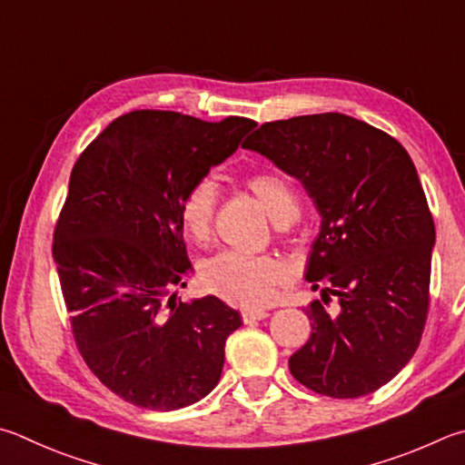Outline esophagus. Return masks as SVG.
Instances as JSON below:
<instances>
[{"label":"esophagus","mask_w":465,"mask_h":465,"mask_svg":"<svg viewBox=\"0 0 465 465\" xmlns=\"http://www.w3.org/2000/svg\"><path fill=\"white\" fill-rule=\"evenodd\" d=\"M266 317H268L266 309H246V311H242L243 323H254V321L266 319Z\"/></svg>","instance_id":"1"}]
</instances>
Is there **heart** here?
<instances>
[{"mask_svg": "<svg viewBox=\"0 0 465 465\" xmlns=\"http://www.w3.org/2000/svg\"><path fill=\"white\" fill-rule=\"evenodd\" d=\"M276 223H289L299 213V201L291 184L276 173H254L243 179ZM217 207V187L211 179H199L191 184L179 203V219L187 238L195 243H207L213 232ZM203 289L219 299L242 309H260L272 302L278 289L286 281L281 262L268 254H242L219 252L203 262L199 270Z\"/></svg>", "mask_w": 465, "mask_h": 465, "instance_id": "b5f03b06", "label": "heart"}]
</instances>
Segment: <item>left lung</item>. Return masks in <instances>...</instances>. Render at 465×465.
Instances as JSON below:
<instances>
[{
	"mask_svg": "<svg viewBox=\"0 0 465 465\" xmlns=\"http://www.w3.org/2000/svg\"><path fill=\"white\" fill-rule=\"evenodd\" d=\"M297 176L321 215L307 281L311 337L289 360L294 380L331 399H358L401 372L429 313L435 223L399 140L343 114L266 122L243 142Z\"/></svg>",
	"mask_w": 465,
	"mask_h": 465,
	"instance_id": "left-lung-1",
	"label": "left lung"
}]
</instances>
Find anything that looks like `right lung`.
<instances>
[{
	"mask_svg": "<svg viewBox=\"0 0 465 465\" xmlns=\"http://www.w3.org/2000/svg\"><path fill=\"white\" fill-rule=\"evenodd\" d=\"M254 125L136 109L73 166L53 240L73 337L91 372L136 407H189L222 378L242 319L217 297L176 301L191 270L179 203Z\"/></svg>",
	"mask_w": 465,
	"mask_h": 465,
	"instance_id": "right-lung-1",
	"label": "right lung"
}]
</instances>
